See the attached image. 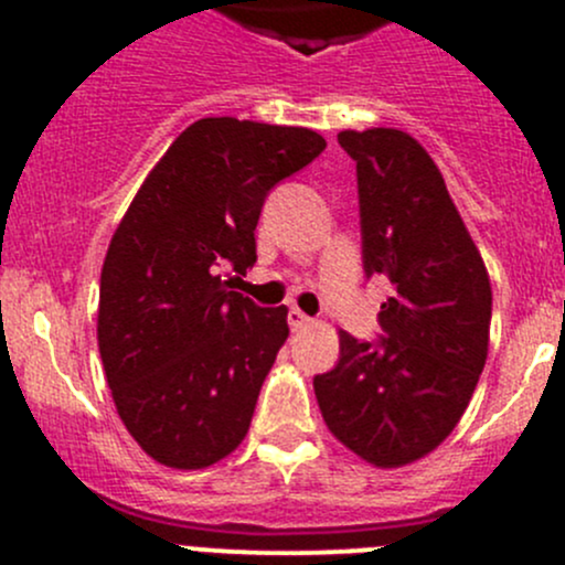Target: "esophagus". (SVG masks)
Wrapping results in <instances>:
<instances>
[{"label": "esophagus", "mask_w": 565, "mask_h": 565, "mask_svg": "<svg viewBox=\"0 0 565 565\" xmlns=\"http://www.w3.org/2000/svg\"><path fill=\"white\" fill-rule=\"evenodd\" d=\"M287 322H289V328H292V330H303V328H309V324L315 322V319H311L309 315H303V311H300V309H289Z\"/></svg>", "instance_id": "esophagus-1"}]
</instances>
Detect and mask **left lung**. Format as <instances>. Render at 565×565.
I'll use <instances>...</instances> for the list:
<instances>
[{
  "label": "left lung",
  "mask_w": 565,
  "mask_h": 565,
  "mask_svg": "<svg viewBox=\"0 0 565 565\" xmlns=\"http://www.w3.org/2000/svg\"><path fill=\"white\" fill-rule=\"evenodd\" d=\"M355 161L363 270L391 284L380 341L339 330V363L317 374L322 418L374 467H404L454 431L483 372L489 273L440 169L396 128L341 130Z\"/></svg>",
  "instance_id": "left-lung-1"
}]
</instances>
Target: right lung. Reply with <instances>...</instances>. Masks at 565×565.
I'll return each mask as SVG.
<instances>
[{
  "label": "right lung",
  "instance_id": "obj_1",
  "mask_svg": "<svg viewBox=\"0 0 565 565\" xmlns=\"http://www.w3.org/2000/svg\"><path fill=\"white\" fill-rule=\"evenodd\" d=\"M324 150L317 130L204 117L152 167L108 243L98 347L114 404L147 457L202 470L248 435L287 341V306L259 309L246 276L267 191Z\"/></svg>",
  "mask_w": 565,
  "mask_h": 565
}]
</instances>
